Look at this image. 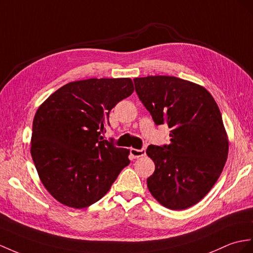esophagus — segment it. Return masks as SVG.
Wrapping results in <instances>:
<instances>
[{
	"label": "esophagus",
	"instance_id": "34e87169",
	"mask_svg": "<svg viewBox=\"0 0 253 253\" xmlns=\"http://www.w3.org/2000/svg\"><path fill=\"white\" fill-rule=\"evenodd\" d=\"M130 152H131V156L136 159V158L144 157L146 155V149L145 148H143V149H135V148H132Z\"/></svg>",
	"mask_w": 253,
	"mask_h": 253
}]
</instances>
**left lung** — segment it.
I'll return each mask as SVG.
<instances>
[{
	"label": "left lung",
	"instance_id": "8db88e82",
	"mask_svg": "<svg viewBox=\"0 0 253 253\" xmlns=\"http://www.w3.org/2000/svg\"><path fill=\"white\" fill-rule=\"evenodd\" d=\"M135 91L157 126L170 128L169 145L148 146L156 169L147 187L160 204L182 211L199 203L222 173L229 139L212 95L174 76L134 78Z\"/></svg>",
	"mask_w": 253,
	"mask_h": 253
}]
</instances>
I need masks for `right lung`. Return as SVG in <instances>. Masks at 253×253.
Wrapping results in <instances>:
<instances>
[{
  "instance_id": "1",
  "label": "right lung",
  "mask_w": 253,
  "mask_h": 253,
  "mask_svg": "<svg viewBox=\"0 0 253 253\" xmlns=\"http://www.w3.org/2000/svg\"><path fill=\"white\" fill-rule=\"evenodd\" d=\"M133 91L130 78L78 80L39 107L31 156L42 183L61 204L76 209L94 204L130 164V150L102 134L110 126V110Z\"/></svg>"
}]
</instances>
